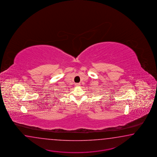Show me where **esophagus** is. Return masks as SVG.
<instances>
[{
    "label": "esophagus",
    "mask_w": 157,
    "mask_h": 157,
    "mask_svg": "<svg viewBox=\"0 0 157 157\" xmlns=\"http://www.w3.org/2000/svg\"><path fill=\"white\" fill-rule=\"evenodd\" d=\"M75 86H80V84L76 83L75 84Z\"/></svg>",
    "instance_id": "1"
}]
</instances>
